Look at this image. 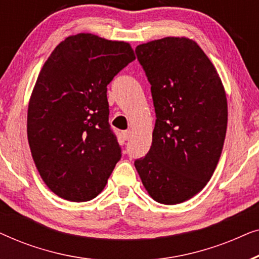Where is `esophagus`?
<instances>
[{"instance_id":"34e87169","label":"esophagus","mask_w":259,"mask_h":259,"mask_svg":"<svg viewBox=\"0 0 259 259\" xmlns=\"http://www.w3.org/2000/svg\"><path fill=\"white\" fill-rule=\"evenodd\" d=\"M122 138H123V140H128L131 138V131H123Z\"/></svg>"}]
</instances>
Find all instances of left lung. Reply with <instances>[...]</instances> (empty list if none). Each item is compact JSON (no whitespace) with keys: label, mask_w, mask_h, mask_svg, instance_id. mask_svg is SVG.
Masks as SVG:
<instances>
[{"label":"left lung","mask_w":259,"mask_h":259,"mask_svg":"<svg viewBox=\"0 0 259 259\" xmlns=\"http://www.w3.org/2000/svg\"><path fill=\"white\" fill-rule=\"evenodd\" d=\"M155 111L152 145L134 161L158 203H183L200 192L221 158L228 126L224 87L206 54L186 37L136 48Z\"/></svg>","instance_id":"8db88e82"}]
</instances>
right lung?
Segmentation results:
<instances>
[{"label":"right lung","instance_id":"1","mask_svg":"<svg viewBox=\"0 0 259 259\" xmlns=\"http://www.w3.org/2000/svg\"><path fill=\"white\" fill-rule=\"evenodd\" d=\"M134 59L126 42L77 34L42 67L28 107V141L42 180L63 199H93L121 158L107 84Z\"/></svg>","mask_w":259,"mask_h":259}]
</instances>
